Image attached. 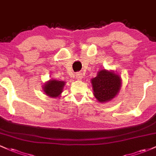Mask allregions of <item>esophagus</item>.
Here are the masks:
<instances>
[{
  "label": "esophagus",
  "mask_w": 156,
  "mask_h": 156,
  "mask_svg": "<svg viewBox=\"0 0 156 156\" xmlns=\"http://www.w3.org/2000/svg\"><path fill=\"white\" fill-rule=\"evenodd\" d=\"M75 77L78 80H81L82 78H83V75H82L81 73H77L75 74Z\"/></svg>",
  "instance_id": "1"
}]
</instances>
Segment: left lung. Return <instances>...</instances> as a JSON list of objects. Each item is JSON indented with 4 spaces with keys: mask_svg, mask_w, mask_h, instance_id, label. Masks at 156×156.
<instances>
[{
    "mask_svg": "<svg viewBox=\"0 0 156 156\" xmlns=\"http://www.w3.org/2000/svg\"><path fill=\"white\" fill-rule=\"evenodd\" d=\"M94 96L101 103L112 100L119 93L121 87V78L113 71L102 69L91 80Z\"/></svg>",
    "mask_w": 156,
    "mask_h": 156,
    "instance_id": "8db88e82",
    "label": "left lung"
}]
</instances>
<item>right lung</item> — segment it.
<instances>
[{
	"instance_id": "1",
	"label": "right lung",
	"mask_w": 156,
	"mask_h": 156,
	"mask_svg": "<svg viewBox=\"0 0 156 156\" xmlns=\"http://www.w3.org/2000/svg\"><path fill=\"white\" fill-rule=\"evenodd\" d=\"M64 85V81L50 79L49 81L44 83L43 90L48 96L51 98H57L59 97L62 92Z\"/></svg>"
}]
</instances>
